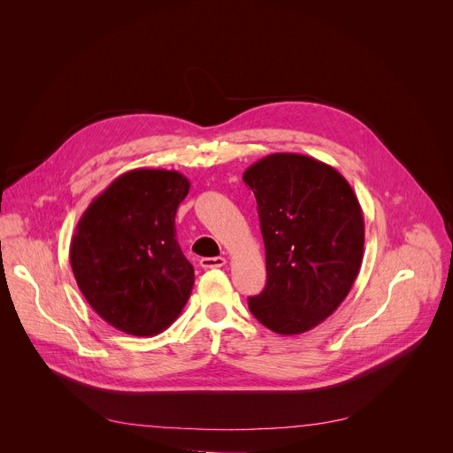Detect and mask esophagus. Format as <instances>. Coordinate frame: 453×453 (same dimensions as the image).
Instances as JSON below:
<instances>
[{"instance_id": "34e87169", "label": "esophagus", "mask_w": 453, "mask_h": 453, "mask_svg": "<svg viewBox=\"0 0 453 453\" xmlns=\"http://www.w3.org/2000/svg\"><path fill=\"white\" fill-rule=\"evenodd\" d=\"M226 263V259L223 257H216V258H202L200 259V266L202 268H219Z\"/></svg>"}]
</instances>
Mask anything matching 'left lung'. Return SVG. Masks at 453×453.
I'll return each mask as SVG.
<instances>
[{
  "instance_id": "left-lung-1",
  "label": "left lung",
  "mask_w": 453,
  "mask_h": 453,
  "mask_svg": "<svg viewBox=\"0 0 453 453\" xmlns=\"http://www.w3.org/2000/svg\"><path fill=\"white\" fill-rule=\"evenodd\" d=\"M258 203L266 286L250 298L259 323L300 334L326 321L349 295L365 250V218L349 181L298 153H272L242 176Z\"/></svg>"
}]
</instances>
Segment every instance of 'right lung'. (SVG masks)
Segmentation results:
<instances>
[{"instance_id":"add662e5","label":"right lung","mask_w":453,"mask_h":453,"mask_svg":"<svg viewBox=\"0 0 453 453\" xmlns=\"http://www.w3.org/2000/svg\"><path fill=\"white\" fill-rule=\"evenodd\" d=\"M190 181L178 171L134 169L81 214L69 248L76 284L113 327L155 336L178 319L194 288V266L174 218Z\"/></svg>"}]
</instances>
